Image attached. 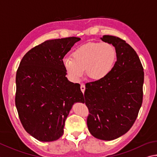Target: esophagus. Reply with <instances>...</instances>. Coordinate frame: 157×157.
<instances>
[{
    "instance_id": "1",
    "label": "esophagus",
    "mask_w": 157,
    "mask_h": 157,
    "mask_svg": "<svg viewBox=\"0 0 157 157\" xmlns=\"http://www.w3.org/2000/svg\"><path fill=\"white\" fill-rule=\"evenodd\" d=\"M80 88H81L82 92L84 93V91H85V89H86V88H85V85H84V84H82L80 85Z\"/></svg>"
}]
</instances>
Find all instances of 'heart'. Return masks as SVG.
<instances>
[{"label":"heart","mask_w":157,"mask_h":157,"mask_svg":"<svg viewBox=\"0 0 157 157\" xmlns=\"http://www.w3.org/2000/svg\"><path fill=\"white\" fill-rule=\"evenodd\" d=\"M115 59L116 51L110 44L89 42L74 51L72 58H64L63 64L73 81H78L84 70L88 78L99 80L109 74Z\"/></svg>","instance_id":"b5f03b06"}]
</instances>
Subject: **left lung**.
Wrapping results in <instances>:
<instances>
[{"label":"left lung","mask_w":157,"mask_h":157,"mask_svg":"<svg viewBox=\"0 0 157 157\" xmlns=\"http://www.w3.org/2000/svg\"><path fill=\"white\" fill-rule=\"evenodd\" d=\"M101 40L115 47L117 61L104 78L86 84L85 101L91 135L110 141L124 135L135 123L143 101L144 68L136 51L119 37Z\"/></svg>","instance_id":"obj_1"}]
</instances>
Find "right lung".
Listing matches in <instances>:
<instances>
[{"instance_id": "right-lung-1", "label": "right lung", "mask_w": 157, "mask_h": 157, "mask_svg": "<svg viewBox=\"0 0 157 157\" xmlns=\"http://www.w3.org/2000/svg\"><path fill=\"white\" fill-rule=\"evenodd\" d=\"M69 37L44 41L23 56L16 72L15 104L25 130L41 141L63 135L69 111L84 100L80 85L68 81L63 58L80 40Z\"/></svg>"}]
</instances>
